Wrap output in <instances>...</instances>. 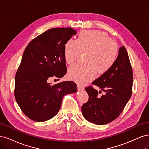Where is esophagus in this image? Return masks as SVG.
I'll return each mask as SVG.
<instances>
[{
	"label": "esophagus",
	"mask_w": 149,
	"mask_h": 149,
	"mask_svg": "<svg viewBox=\"0 0 149 149\" xmlns=\"http://www.w3.org/2000/svg\"><path fill=\"white\" fill-rule=\"evenodd\" d=\"M77 89L79 91H81L84 90V87H83L82 85H77Z\"/></svg>",
	"instance_id": "1"
}]
</instances>
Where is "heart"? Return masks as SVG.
Segmentation results:
<instances>
[{"label": "heart", "mask_w": 149, "mask_h": 149, "mask_svg": "<svg viewBox=\"0 0 149 149\" xmlns=\"http://www.w3.org/2000/svg\"><path fill=\"white\" fill-rule=\"evenodd\" d=\"M85 54V64H76L69 69V77L84 84L92 80L97 72L102 75L111 69L116 61L118 47L106 33L97 30L81 31L76 40L65 42L64 59L69 65L73 64L80 54Z\"/></svg>", "instance_id": "heart-1"}]
</instances>
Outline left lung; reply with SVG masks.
Returning <instances> with one entry per match:
<instances>
[{"mask_svg":"<svg viewBox=\"0 0 149 149\" xmlns=\"http://www.w3.org/2000/svg\"><path fill=\"white\" fill-rule=\"evenodd\" d=\"M92 84L104 93L100 96L98 93H102V91L98 92L92 86L85 87L89 98L81 107V112L89 122L103 125L119 116L132 93V69L125 47L119 48L116 61L111 69Z\"/></svg>","mask_w":149,"mask_h":149,"instance_id":"left-lung-1","label":"left lung"}]
</instances>
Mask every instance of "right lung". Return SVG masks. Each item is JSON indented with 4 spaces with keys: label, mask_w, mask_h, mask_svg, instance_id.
<instances>
[{
    "label": "right lung",
    "mask_w": 149,
    "mask_h": 149,
    "mask_svg": "<svg viewBox=\"0 0 149 149\" xmlns=\"http://www.w3.org/2000/svg\"><path fill=\"white\" fill-rule=\"evenodd\" d=\"M77 31L54 28L32 40L24 51L15 78L14 94L22 112L33 121L42 122L58 113L62 98L77 91L73 81L51 85L47 79L62 78L67 72L65 42Z\"/></svg>",
    "instance_id": "add662e5"
}]
</instances>
